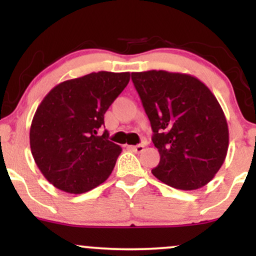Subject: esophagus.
<instances>
[{
  "instance_id": "34e87169",
  "label": "esophagus",
  "mask_w": 256,
  "mask_h": 256,
  "mask_svg": "<svg viewBox=\"0 0 256 256\" xmlns=\"http://www.w3.org/2000/svg\"><path fill=\"white\" fill-rule=\"evenodd\" d=\"M128 148L131 149V150L136 152H142L143 150H144V146L142 144H138V146H130Z\"/></svg>"
}]
</instances>
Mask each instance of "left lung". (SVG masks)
<instances>
[{"mask_svg": "<svg viewBox=\"0 0 256 256\" xmlns=\"http://www.w3.org/2000/svg\"><path fill=\"white\" fill-rule=\"evenodd\" d=\"M132 82L160 154L152 174L179 190L210 183L228 148V122L212 91L194 76L162 70L134 72Z\"/></svg>", "mask_w": 256, "mask_h": 256, "instance_id": "left-lung-1", "label": "left lung"}]
</instances>
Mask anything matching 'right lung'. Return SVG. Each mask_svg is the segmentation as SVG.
<instances>
[{"label": "right lung", "mask_w": 256, "mask_h": 256, "mask_svg": "<svg viewBox=\"0 0 256 256\" xmlns=\"http://www.w3.org/2000/svg\"><path fill=\"white\" fill-rule=\"evenodd\" d=\"M130 82V72H92L58 84L38 106L31 122L34 162L49 183L83 194L110 177L122 146L98 136L104 113Z\"/></svg>", "instance_id": "1"}]
</instances>
